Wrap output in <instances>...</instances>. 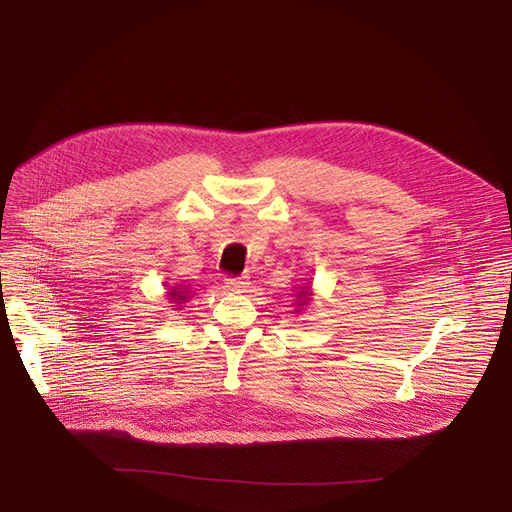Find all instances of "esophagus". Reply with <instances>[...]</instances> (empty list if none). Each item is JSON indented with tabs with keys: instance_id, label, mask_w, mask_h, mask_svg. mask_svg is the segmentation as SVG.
Here are the masks:
<instances>
[{
	"instance_id": "34e87169",
	"label": "esophagus",
	"mask_w": 512,
	"mask_h": 512,
	"mask_svg": "<svg viewBox=\"0 0 512 512\" xmlns=\"http://www.w3.org/2000/svg\"><path fill=\"white\" fill-rule=\"evenodd\" d=\"M225 283H227V287H229L231 291H243V289H247V287H249V277H247V275L227 277V279H225Z\"/></svg>"
}]
</instances>
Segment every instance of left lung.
Here are the masks:
<instances>
[{
    "label": "left lung",
    "instance_id": "1",
    "mask_svg": "<svg viewBox=\"0 0 512 512\" xmlns=\"http://www.w3.org/2000/svg\"><path fill=\"white\" fill-rule=\"evenodd\" d=\"M310 296H312L310 287H302V289L298 291V300H296V302H300V306H304V304L310 300ZM296 312H300V310H296Z\"/></svg>",
    "mask_w": 512,
    "mask_h": 512
}]
</instances>
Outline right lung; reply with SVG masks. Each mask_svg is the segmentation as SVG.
I'll return each instance as SVG.
<instances>
[{
	"label": "right lung",
	"mask_w": 512,
	"mask_h": 512,
	"mask_svg": "<svg viewBox=\"0 0 512 512\" xmlns=\"http://www.w3.org/2000/svg\"><path fill=\"white\" fill-rule=\"evenodd\" d=\"M168 296H170L172 302L184 304V302L188 300V287H178V285H174V287L168 291Z\"/></svg>",
	"instance_id": "obj_1"
}]
</instances>
